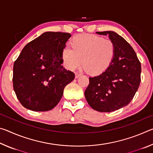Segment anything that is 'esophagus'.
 I'll use <instances>...</instances> for the list:
<instances>
[{
	"mask_svg": "<svg viewBox=\"0 0 153 153\" xmlns=\"http://www.w3.org/2000/svg\"><path fill=\"white\" fill-rule=\"evenodd\" d=\"M79 76H81V74H79V73L75 74V77H76V78H78Z\"/></svg>",
	"mask_w": 153,
	"mask_h": 153,
	"instance_id": "34e87169",
	"label": "esophagus"
}]
</instances>
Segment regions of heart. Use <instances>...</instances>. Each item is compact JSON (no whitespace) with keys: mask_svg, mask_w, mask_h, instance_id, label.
I'll return each mask as SVG.
<instances>
[{"mask_svg":"<svg viewBox=\"0 0 153 153\" xmlns=\"http://www.w3.org/2000/svg\"><path fill=\"white\" fill-rule=\"evenodd\" d=\"M71 47L65 46L62 50L64 67L74 70L82 63L85 70L93 74L106 70L115 54V45L112 40L94 34L75 36Z\"/></svg>","mask_w":153,"mask_h":153,"instance_id":"1","label":"heart"}]
</instances>
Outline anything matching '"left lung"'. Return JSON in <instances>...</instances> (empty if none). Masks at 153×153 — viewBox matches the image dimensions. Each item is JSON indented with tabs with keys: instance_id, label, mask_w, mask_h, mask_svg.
<instances>
[{
	"instance_id": "8db88e82",
	"label": "left lung",
	"mask_w": 153,
	"mask_h": 153,
	"mask_svg": "<svg viewBox=\"0 0 153 153\" xmlns=\"http://www.w3.org/2000/svg\"><path fill=\"white\" fill-rule=\"evenodd\" d=\"M108 35L115 45V54L108 68L89 77L85 97L93 109L111 112L127 106L135 95L141 81V64L130 45L115 32H97Z\"/></svg>"
}]
</instances>
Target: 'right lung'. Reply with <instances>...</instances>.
<instances>
[{
	"instance_id": "add662e5",
	"label": "right lung",
	"mask_w": 153,
	"mask_h": 153,
	"mask_svg": "<svg viewBox=\"0 0 153 153\" xmlns=\"http://www.w3.org/2000/svg\"><path fill=\"white\" fill-rule=\"evenodd\" d=\"M69 33L46 32L24 46L13 65V84L19 102L33 111L56 106L63 90L75 78L62 65L61 53Z\"/></svg>"
}]
</instances>
